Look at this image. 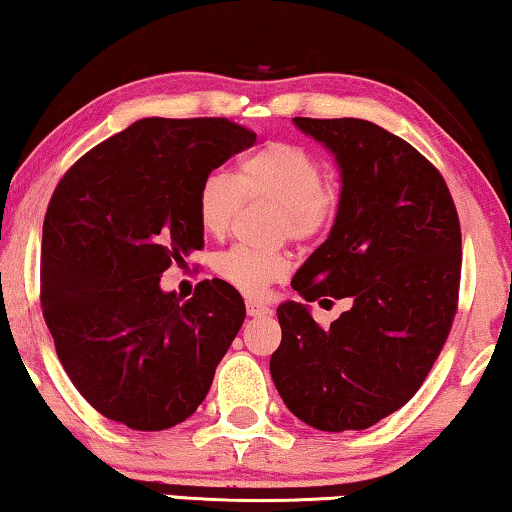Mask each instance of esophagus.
<instances>
[{
	"mask_svg": "<svg viewBox=\"0 0 512 512\" xmlns=\"http://www.w3.org/2000/svg\"><path fill=\"white\" fill-rule=\"evenodd\" d=\"M245 309H248V316H264V314L271 312L267 304H262V302H257V300L245 302Z\"/></svg>",
	"mask_w": 512,
	"mask_h": 512,
	"instance_id": "esophagus-1",
	"label": "esophagus"
}]
</instances>
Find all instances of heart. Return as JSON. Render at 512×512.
<instances>
[{"label": "heart", "instance_id": "b5f03b06", "mask_svg": "<svg viewBox=\"0 0 512 512\" xmlns=\"http://www.w3.org/2000/svg\"><path fill=\"white\" fill-rule=\"evenodd\" d=\"M323 165L307 148L271 141L238 163L234 177L212 172L200 181L196 215L205 234L224 236L234 222L243 198L269 200L281 208L278 234L309 241L328 229L338 210V196L323 186ZM286 252H260L234 245L215 260V274L250 297L264 295L271 283L286 278Z\"/></svg>", "mask_w": 512, "mask_h": 512}]
</instances>
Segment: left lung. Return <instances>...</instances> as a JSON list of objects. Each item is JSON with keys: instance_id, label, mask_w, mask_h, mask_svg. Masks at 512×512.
Wrapping results in <instances>:
<instances>
[{"instance_id": "left-lung-1", "label": "left lung", "mask_w": 512, "mask_h": 512, "mask_svg": "<svg viewBox=\"0 0 512 512\" xmlns=\"http://www.w3.org/2000/svg\"><path fill=\"white\" fill-rule=\"evenodd\" d=\"M333 153L331 234L290 281L304 301L349 299L321 329L303 302L278 304L269 371L283 404L323 432L366 430L409 401L442 352L461 281V224L442 174L368 120L293 118Z\"/></svg>"}]
</instances>
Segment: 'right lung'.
<instances>
[{"label":"right lung","instance_id":"right-lung-1","mask_svg":"<svg viewBox=\"0 0 512 512\" xmlns=\"http://www.w3.org/2000/svg\"><path fill=\"white\" fill-rule=\"evenodd\" d=\"M255 141L224 118H144L58 181L40 300L58 359L101 416L155 432L203 404L243 326V297L212 278L181 302L160 276L203 248L200 181Z\"/></svg>","mask_w":512,"mask_h":512}]
</instances>
